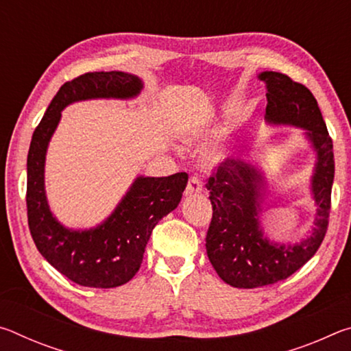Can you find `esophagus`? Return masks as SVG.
Returning a JSON list of instances; mask_svg holds the SVG:
<instances>
[{
	"label": "esophagus",
	"instance_id": "esophagus-1",
	"mask_svg": "<svg viewBox=\"0 0 351 351\" xmlns=\"http://www.w3.org/2000/svg\"><path fill=\"white\" fill-rule=\"evenodd\" d=\"M201 190H203V186H201V181L198 180L197 176H190V180L187 182V187H186V192H184V195H186V197H190V195L199 193Z\"/></svg>",
	"mask_w": 351,
	"mask_h": 351
}]
</instances>
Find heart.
Segmentation results:
<instances>
[{"label": "heart", "mask_w": 351, "mask_h": 351, "mask_svg": "<svg viewBox=\"0 0 351 351\" xmlns=\"http://www.w3.org/2000/svg\"><path fill=\"white\" fill-rule=\"evenodd\" d=\"M192 133H193V134H198V130H193ZM212 158H213V161H221V159H224V150H217V152H213Z\"/></svg>", "instance_id": "heart-1"}]
</instances>
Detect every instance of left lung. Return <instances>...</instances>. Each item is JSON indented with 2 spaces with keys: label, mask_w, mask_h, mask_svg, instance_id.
I'll return each mask as SVG.
<instances>
[{
  "label": "left lung",
  "mask_w": 351,
  "mask_h": 351,
  "mask_svg": "<svg viewBox=\"0 0 351 351\" xmlns=\"http://www.w3.org/2000/svg\"><path fill=\"white\" fill-rule=\"evenodd\" d=\"M257 77L268 91L266 123L304 130L316 153L310 189L317 209L311 232L302 241L269 240L260 223L268 187L265 171L249 161L226 159L206 184L213 209L206 251L217 274L234 288H260L285 280L316 254L328 226L335 180L332 142L311 91L274 71Z\"/></svg>",
  "instance_id": "1"
}]
</instances>
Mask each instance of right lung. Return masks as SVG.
<instances>
[{"instance_id": "1", "label": "right lung", "mask_w": 351, "mask_h": 351, "mask_svg": "<svg viewBox=\"0 0 351 351\" xmlns=\"http://www.w3.org/2000/svg\"><path fill=\"white\" fill-rule=\"evenodd\" d=\"M144 82L122 71L86 73L66 82L47 106L27 153V221L40 254L69 280L90 288H116L139 271L152 230L180 204L187 173L154 178L139 175L102 223L71 229L51 212L45 189L46 153L62 111L93 99L138 97Z\"/></svg>"}]
</instances>
